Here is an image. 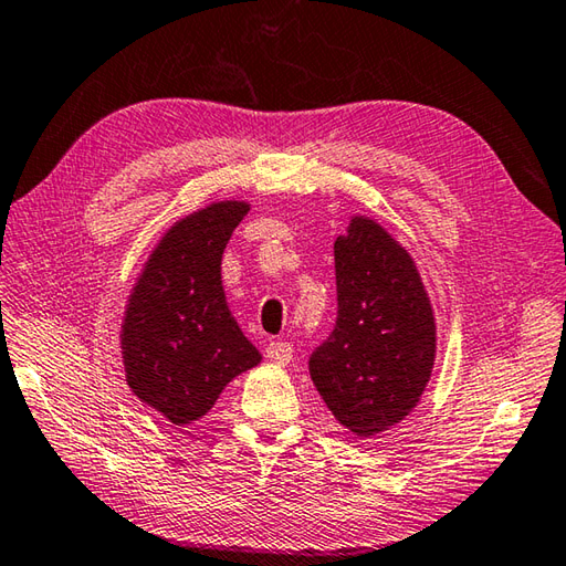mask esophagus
<instances>
[{
	"instance_id": "obj_1",
	"label": "esophagus",
	"mask_w": 566,
	"mask_h": 566,
	"mask_svg": "<svg viewBox=\"0 0 566 566\" xmlns=\"http://www.w3.org/2000/svg\"><path fill=\"white\" fill-rule=\"evenodd\" d=\"M292 345L282 343V340H272L268 347H264V357L274 365H290L292 363Z\"/></svg>"
}]
</instances>
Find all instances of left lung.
Here are the masks:
<instances>
[{"label": "left lung", "mask_w": 566, "mask_h": 566, "mask_svg": "<svg viewBox=\"0 0 566 566\" xmlns=\"http://www.w3.org/2000/svg\"><path fill=\"white\" fill-rule=\"evenodd\" d=\"M338 318L308 357L331 413L359 438L413 411L436 363V318L411 255L355 216L335 240Z\"/></svg>", "instance_id": "obj_1"}]
</instances>
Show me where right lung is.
<instances>
[{
    "label": "right lung",
    "instance_id": "obj_1",
    "mask_svg": "<svg viewBox=\"0 0 566 566\" xmlns=\"http://www.w3.org/2000/svg\"><path fill=\"white\" fill-rule=\"evenodd\" d=\"M248 211L245 201H216L177 221L128 296L126 381L175 426L207 416L226 384L260 363L221 284L223 250Z\"/></svg>",
    "mask_w": 566,
    "mask_h": 566
}]
</instances>
